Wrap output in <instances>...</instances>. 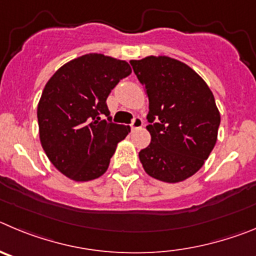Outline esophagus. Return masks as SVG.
Instances as JSON below:
<instances>
[{
  "label": "esophagus",
  "instance_id": "34e87169",
  "mask_svg": "<svg viewBox=\"0 0 256 256\" xmlns=\"http://www.w3.org/2000/svg\"><path fill=\"white\" fill-rule=\"evenodd\" d=\"M144 125V121H142V117L136 116V117H134L132 120V122H131V130H138V128H140L142 126Z\"/></svg>",
  "mask_w": 256,
  "mask_h": 256
}]
</instances>
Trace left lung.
<instances>
[{"mask_svg": "<svg viewBox=\"0 0 256 256\" xmlns=\"http://www.w3.org/2000/svg\"><path fill=\"white\" fill-rule=\"evenodd\" d=\"M149 100L150 144L139 152L145 172L163 182L196 174L217 142L220 114L206 82L167 56L131 60Z\"/></svg>", "mask_w": 256, "mask_h": 256, "instance_id": "1", "label": "left lung"}]
</instances>
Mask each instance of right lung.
<instances>
[{"instance_id": "1", "label": "right lung", "mask_w": 256, "mask_h": 256, "mask_svg": "<svg viewBox=\"0 0 256 256\" xmlns=\"http://www.w3.org/2000/svg\"><path fill=\"white\" fill-rule=\"evenodd\" d=\"M130 74L126 61L89 54L71 60L48 80L36 111L39 139L62 174L82 182L107 171L130 126L112 122L106 100Z\"/></svg>"}]
</instances>
